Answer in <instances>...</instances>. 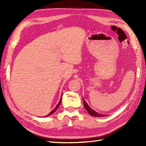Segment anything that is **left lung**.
Instances as JSON below:
<instances>
[{
  "mask_svg": "<svg viewBox=\"0 0 146 146\" xmlns=\"http://www.w3.org/2000/svg\"><path fill=\"white\" fill-rule=\"evenodd\" d=\"M83 104H84V107L85 108V109L87 110V111L88 112V113L90 115H91L93 117H105L106 115H103V114H100V113H98L97 112H96L95 111H94V110H92L91 108H90V107L88 105V104H86V102L85 101L84 99L83 98Z\"/></svg>",
  "mask_w": 146,
  "mask_h": 146,
  "instance_id": "8db88e82",
  "label": "left lung"
}]
</instances>
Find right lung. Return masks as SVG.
<instances>
[{"label": "right lung", "mask_w": 146, "mask_h": 146, "mask_svg": "<svg viewBox=\"0 0 146 146\" xmlns=\"http://www.w3.org/2000/svg\"><path fill=\"white\" fill-rule=\"evenodd\" d=\"M61 98H62V95H61V99H60V101L59 102V103H58V105H56V107L54 108V109L52 110L51 111V112L49 113L48 115H46V116H49V115H51V114L53 113L54 112V111L58 109V107H59V106H60V104H61Z\"/></svg>", "instance_id": "obj_1"}]
</instances>
